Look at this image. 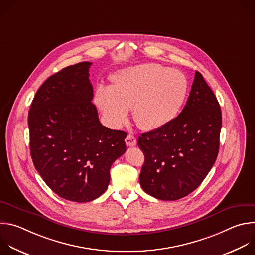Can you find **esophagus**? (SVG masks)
<instances>
[{"label":"esophagus","instance_id":"34e87169","mask_svg":"<svg viewBox=\"0 0 255 255\" xmlns=\"http://www.w3.org/2000/svg\"><path fill=\"white\" fill-rule=\"evenodd\" d=\"M136 142H137V141H136V138H135L133 135H131V134H129V135L126 137V139H125V143H126L127 146H129V147L135 146Z\"/></svg>","mask_w":255,"mask_h":255}]
</instances>
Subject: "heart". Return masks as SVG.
<instances>
[{
	"mask_svg": "<svg viewBox=\"0 0 255 255\" xmlns=\"http://www.w3.org/2000/svg\"><path fill=\"white\" fill-rule=\"evenodd\" d=\"M188 92L189 83L183 72L157 63H143L117 71L111 87L98 86L95 103L112 128L125 121L131 108L138 127L152 131L178 115Z\"/></svg>",
	"mask_w": 255,
	"mask_h": 255,
	"instance_id": "b5f03b06",
	"label": "heart"
}]
</instances>
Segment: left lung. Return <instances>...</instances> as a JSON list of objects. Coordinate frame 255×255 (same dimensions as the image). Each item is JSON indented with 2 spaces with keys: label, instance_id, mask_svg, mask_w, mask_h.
<instances>
[{
  "label": "left lung",
  "instance_id": "1",
  "mask_svg": "<svg viewBox=\"0 0 255 255\" xmlns=\"http://www.w3.org/2000/svg\"><path fill=\"white\" fill-rule=\"evenodd\" d=\"M221 126L220 105L196 71L180 114L138 138L145 157L139 175L143 191L162 201H175L194 192L216 161Z\"/></svg>",
  "mask_w": 255,
  "mask_h": 255
}]
</instances>
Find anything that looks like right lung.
I'll list each match as a JSON object with an SVG mask.
<instances>
[{
    "mask_svg": "<svg viewBox=\"0 0 255 255\" xmlns=\"http://www.w3.org/2000/svg\"><path fill=\"white\" fill-rule=\"evenodd\" d=\"M92 62L62 68L36 93L28 113L30 152L45 184L79 203L100 197L113 162L126 151V132L101 124L89 80Z\"/></svg>",
    "mask_w": 255,
    "mask_h": 255,
    "instance_id": "add662e5",
    "label": "right lung"
}]
</instances>
